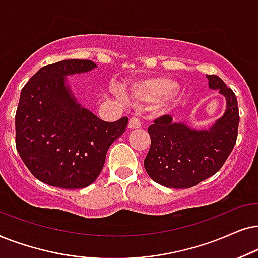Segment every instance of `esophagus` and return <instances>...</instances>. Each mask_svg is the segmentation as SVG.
<instances>
[{"label": "esophagus", "instance_id": "esophagus-1", "mask_svg": "<svg viewBox=\"0 0 258 258\" xmlns=\"http://www.w3.org/2000/svg\"><path fill=\"white\" fill-rule=\"evenodd\" d=\"M139 127H142V119H140L138 115H133L132 118L130 119L128 128L135 130V128H139Z\"/></svg>", "mask_w": 258, "mask_h": 258}]
</instances>
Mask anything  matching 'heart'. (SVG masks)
I'll return each instance as SVG.
<instances>
[{"instance_id": "1", "label": "heart", "mask_w": 258, "mask_h": 258, "mask_svg": "<svg viewBox=\"0 0 258 258\" xmlns=\"http://www.w3.org/2000/svg\"><path fill=\"white\" fill-rule=\"evenodd\" d=\"M176 86V81L169 77H152L136 82L132 94L138 101L156 102L167 95Z\"/></svg>"}]
</instances>
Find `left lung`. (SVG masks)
Returning <instances> with one entry per match:
<instances>
[{"mask_svg": "<svg viewBox=\"0 0 258 258\" xmlns=\"http://www.w3.org/2000/svg\"><path fill=\"white\" fill-rule=\"evenodd\" d=\"M209 86L226 98V111L209 131H195L161 115L149 127L151 146L144 160L147 174L166 187L188 188L214 176L228 159L238 135L239 113L231 88L217 75Z\"/></svg>", "mask_w": 258, "mask_h": 258, "instance_id": "8db88e82", "label": "left lung"}]
</instances>
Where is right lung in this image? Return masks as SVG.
<instances>
[{
	"mask_svg": "<svg viewBox=\"0 0 258 258\" xmlns=\"http://www.w3.org/2000/svg\"><path fill=\"white\" fill-rule=\"evenodd\" d=\"M97 67L89 60L47 64L22 88L15 114L16 150L36 179L50 186L82 188L94 183L112 143L128 118L107 122L82 108L66 75Z\"/></svg>",
	"mask_w": 258,
	"mask_h": 258,
	"instance_id": "right-lung-1",
	"label": "right lung"
}]
</instances>
